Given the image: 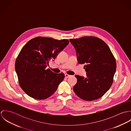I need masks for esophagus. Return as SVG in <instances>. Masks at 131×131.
<instances>
[{"label": "esophagus", "mask_w": 131, "mask_h": 131, "mask_svg": "<svg viewBox=\"0 0 131 131\" xmlns=\"http://www.w3.org/2000/svg\"><path fill=\"white\" fill-rule=\"evenodd\" d=\"M71 75H68V74H65V77L67 78H69V77H71Z\"/></svg>", "instance_id": "34e87169"}]
</instances>
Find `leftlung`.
<instances>
[{"label": "left lung", "instance_id": "1", "mask_svg": "<svg viewBox=\"0 0 131 131\" xmlns=\"http://www.w3.org/2000/svg\"><path fill=\"white\" fill-rule=\"evenodd\" d=\"M76 51L77 60L85 64L87 77L75 75L77 82L74 91L80 98L92 101L101 97L111 88L116 63L105 42L93 36L71 39Z\"/></svg>", "mask_w": 131, "mask_h": 131}]
</instances>
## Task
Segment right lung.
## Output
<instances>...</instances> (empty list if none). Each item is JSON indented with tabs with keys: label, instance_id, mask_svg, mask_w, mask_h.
<instances>
[{
	"label": "right lung",
	"instance_id": "right-lung-1",
	"mask_svg": "<svg viewBox=\"0 0 131 131\" xmlns=\"http://www.w3.org/2000/svg\"><path fill=\"white\" fill-rule=\"evenodd\" d=\"M67 39L34 38L23 47L15 63L19 86L25 92L36 99H45L57 90L64 74L55 73L46 67L69 44Z\"/></svg>",
	"mask_w": 131,
	"mask_h": 131
}]
</instances>
